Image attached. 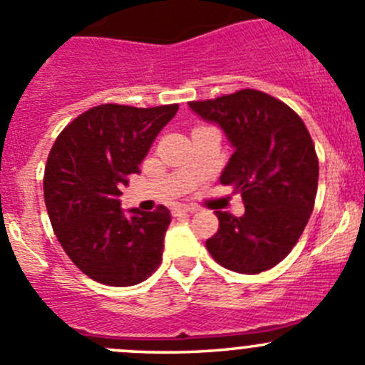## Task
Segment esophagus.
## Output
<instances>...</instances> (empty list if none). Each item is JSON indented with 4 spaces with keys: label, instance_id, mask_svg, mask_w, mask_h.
<instances>
[{
    "label": "esophagus",
    "instance_id": "esophagus-1",
    "mask_svg": "<svg viewBox=\"0 0 365 365\" xmlns=\"http://www.w3.org/2000/svg\"><path fill=\"white\" fill-rule=\"evenodd\" d=\"M197 207L195 206H186V204H179V206H175L172 210V213L175 215H186V213H195Z\"/></svg>",
    "mask_w": 365,
    "mask_h": 365
}]
</instances>
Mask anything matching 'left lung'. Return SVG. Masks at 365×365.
<instances>
[{"label":"left lung","instance_id":"1","mask_svg":"<svg viewBox=\"0 0 365 365\" xmlns=\"http://www.w3.org/2000/svg\"><path fill=\"white\" fill-rule=\"evenodd\" d=\"M224 128L232 152L220 182L242 195L245 213L215 211L218 231L206 240L217 263L259 274L289 256L303 235L317 195L319 159L296 110L256 89L190 102Z\"/></svg>","mask_w":365,"mask_h":365}]
</instances>
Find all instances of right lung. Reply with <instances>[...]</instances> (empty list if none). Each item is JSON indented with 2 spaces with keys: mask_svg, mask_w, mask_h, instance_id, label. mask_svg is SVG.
I'll list each match as a JSON object with an SVG mask.
<instances>
[{
  "mask_svg": "<svg viewBox=\"0 0 365 365\" xmlns=\"http://www.w3.org/2000/svg\"><path fill=\"white\" fill-rule=\"evenodd\" d=\"M177 109L102 103L66 125L51 147L44 168L51 227L69 259L98 283L130 287L161 265L170 211L125 217L118 197Z\"/></svg>",
  "mask_w": 365,
  "mask_h": 365,
  "instance_id": "add662e5",
  "label": "right lung"
}]
</instances>
